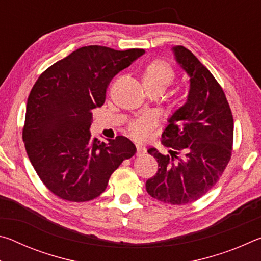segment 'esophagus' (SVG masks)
<instances>
[{
    "label": "esophagus",
    "instance_id": "obj_1",
    "mask_svg": "<svg viewBox=\"0 0 261 261\" xmlns=\"http://www.w3.org/2000/svg\"><path fill=\"white\" fill-rule=\"evenodd\" d=\"M145 152H146V148H145L144 146H141V145H137V153H136L137 156L143 155Z\"/></svg>",
    "mask_w": 261,
    "mask_h": 261
}]
</instances>
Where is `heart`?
I'll use <instances>...</instances> for the list:
<instances>
[{"mask_svg":"<svg viewBox=\"0 0 261 261\" xmlns=\"http://www.w3.org/2000/svg\"><path fill=\"white\" fill-rule=\"evenodd\" d=\"M175 78L176 73L173 67L161 60L151 62L141 74V82L145 88H156L162 92L175 82ZM155 123V118L151 115L141 117L129 126L130 135L139 140L147 138Z\"/></svg>","mask_w":261,"mask_h":261,"instance_id":"heart-1","label":"heart"}]
</instances>
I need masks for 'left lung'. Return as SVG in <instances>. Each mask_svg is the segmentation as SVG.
Segmentation results:
<instances>
[{"label":"left lung","instance_id":"8db88e82","mask_svg":"<svg viewBox=\"0 0 261 261\" xmlns=\"http://www.w3.org/2000/svg\"><path fill=\"white\" fill-rule=\"evenodd\" d=\"M175 60L190 78L187 102L168 118L162 144L148 153L159 169L146 182V191L171 205L196 201L214 187L231 156L233 120L224 92L213 74L183 46L171 48Z\"/></svg>","mask_w":261,"mask_h":261}]
</instances>
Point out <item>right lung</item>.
Returning <instances> with one entry per match:
<instances>
[{"label": "right lung", "mask_w": 261, "mask_h": 261, "mask_svg": "<svg viewBox=\"0 0 261 261\" xmlns=\"http://www.w3.org/2000/svg\"><path fill=\"white\" fill-rule=\"evenodd\" d=\"M144 49L78 48L40 74L29 95L23 140L42 183L61 199L83 202L107 188L118 166L135 155L126 137L91 138L92 110L101 107L114 76Z\"/></svg>", "instance_id": "right-lung-1"}]
</instances>
